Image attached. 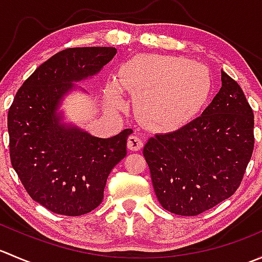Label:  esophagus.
I'll list each match as a JSON object with an SVG mask.
<instances>
[{
  "label": "esophagus",
  "instance_id": "obj_1",
  "mask_svg": "<svg viewBox=\"0 0 262 262\" xmlns=\"http://www.w3.org/2000/svg\"><path fill=\"white\" fill-rule=\"evenodd\" d=\"M143 147V141L136 134H132L128 138V148L130 150H139Z\"/></svg>",
  "mask_w": 262,
  "mask_h": 262
}]
</instances>
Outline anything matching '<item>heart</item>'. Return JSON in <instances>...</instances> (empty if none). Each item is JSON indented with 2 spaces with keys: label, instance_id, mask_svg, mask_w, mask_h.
<instances>
[{
  "label": "heart",
  "instance_id": "1",
  "mask_svg": "<svg viewBox=\"0 0 262 262\" xmlns=\"http://www.w3.org/2000/svg\"><path fill=\"white\" fill-rule=\"evenodd\" d=\"M120 83L130 92L138 114L148 124L171 129L187 123L199 113L212 89L207 67L181 57L153 55L124 66ZM109 102L120 104L116 84L109 90Z\"/></svg>",
  "mask_w": 262,
  "mask_h": 262
}]
</instances>
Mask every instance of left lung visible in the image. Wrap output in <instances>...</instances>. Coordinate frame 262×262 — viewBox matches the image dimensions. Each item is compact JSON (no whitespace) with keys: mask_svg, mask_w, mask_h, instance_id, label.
Masks as SVG:
<instances>
[{"mask_svg":"<svg viewBox=\"0 0 262 262\" xmlns=\"http://www.w3.org/2000/svg\"><path fill=\"white\" fill-rule=\"evenodd\" d=\"M253 113L233 78L203 114L175 132L150 137L143 148L160 204L178 215H198L236 192L253 150Z\"/></svg>","mask_w":262,"mask_h":262,"instance_id":"left-lung-1","label":"left lung"}]
</instances>
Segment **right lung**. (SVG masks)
<instances>
[{
    "label": "right lung",
    "instance_id": "1",
    "mask_svg": "<svg viewBox=\"0 0 262 262\" xmlns=\"http://www.w3.org/2000/svg\"><path fill=\"white\" fill-rule=\"evenodd\" d=\"M115 54L113 47L62 50L34 71L10 106L12 167L31 199L55 214L78 216L99 207L110 172L126 156L132 129L97 138L58 113L73 82L97 75Z\"/></svg>",
    "mask_w": 262,
    "mask_h": 262
}]
</instances>
